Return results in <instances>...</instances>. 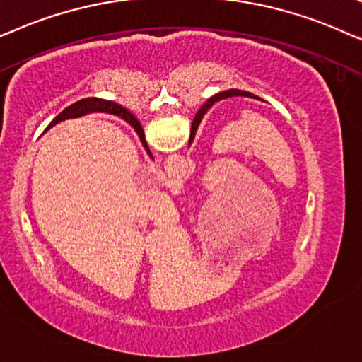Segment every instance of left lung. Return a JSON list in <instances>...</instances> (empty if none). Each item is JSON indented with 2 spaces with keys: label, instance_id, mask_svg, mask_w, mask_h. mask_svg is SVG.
<instances>
[{
  "label": "left lung",
  "instance_id": "obj_1",
  "mask_svg": "<svg viewBox=\"0 0 362 362\" xmlns=\"http://www.w3.org/2000/svg\"><path fill=\"white\" fill-rule=\"evenodd\" d=\"M231 95H247V98H257V95L250 94V93H247V90H240V89H230V90H223V93L215 94L214 98H210L209 100H206V103H205L204 105H202V109L199 110V112H197L195 119H194V124H192V134H190V137L194 136V134H195L197 127H199L200 120H202V117H204V115H205L206 110H209V109L211 107V105H214L215 103H218V100H221V99L231 98Z\"/></svg>",
  "mask_w": 362,
  "mask_h": 362
}]
</instances>
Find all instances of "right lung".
Wrapping results in <instances>:
<instances>
[{"label": "right lung", "instance_id": "right-lung-1", "mask_svg": "<svg viewBox=\"0 0 362 362\" xmlns=\"http://www.w3.org/2000/svg\"><path fill=\"white\" fill-rule=\"evenodd\" d=\"M93 110H105V112H110L114 115H119V117H122L124 120H127L129 124L132 125L134 129H136L139 137H141V141L144 144V147L147 148V152L151 153L147 147V142H146V137H144V131H142V125L139 120L134 117V115L129 112V110H125L117 105L115 103H110V100H104V99H95V98H89V99H83L79 100V103L69 105V107L62 110V112L57 115V117L52 120L51 125H54L57 122H61V120L64 119H69V117H77V115H83V114H88V112H93ZM152 157V156H151Z\"/></svg>", "mask_w": 362, "mask_h": 362}]
</instances>
